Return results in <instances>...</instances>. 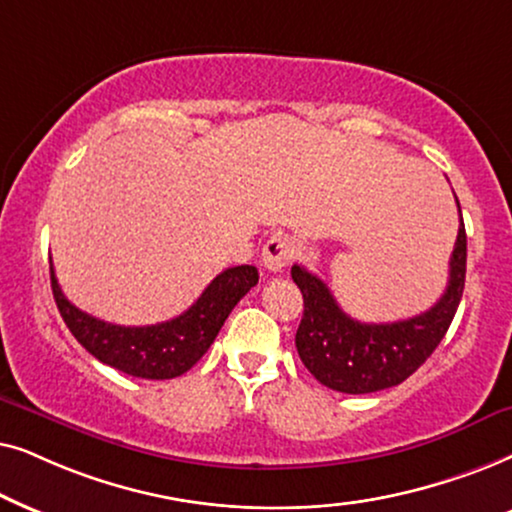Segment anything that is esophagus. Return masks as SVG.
<instances>
[{
	"label": "esophagus",
	"mask_w": 512,
	"mask_h": 512,
	"mask_svg": "<svg viewBox=\"0 0 512 512\" xmlns=\"http://www.w3.org/2000/svg\"><path fill=\"white\" fill-rule=\"evenodd\" d=\"M295 257V245H292L288 238L276 234L271 236L262 248V264L269 271H283L288 267V262Z\"/></svg>",
	"instance_id": "esophagus-1"
}]
</instances>
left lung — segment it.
<instances>
[{"label": "left lung", "instance_id": "1", "mask_svg": "<svg viewBox=\"0 0 512 512\" xmlns=\"http://www.w3.org/2000/svg\"><path fill=\"white\" fill-rule=\"evenodd\" d=\"M290 274L304 297L295 346L306 370L339 393L384 391L417 372L452 325L466 283V227L459 217L447 290L431 309L407 320L360 323L342 311L330 288L311 271L295 264Z\"/></svg>", "mask_w": 512, "mask_h": 512}]
</instances>
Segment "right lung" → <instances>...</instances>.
Returning <instances> with one entry per match:
<instances>
[{"mask_svg":"<svg viewBox=\"0 0 512 512\" xmlns=\"http://www.w3.org/2000/svg\"><path fill=\"white\" fill-rule=\"evenodd\" d=\"M260 281L255 267L224 269L185 313L166 323L126 327L105 323L77 309L60 290L51 269V288L60 316L74 339L114 370L140 379H175L199 363L215 342L231 309Z\"/></svg>","mask_w":512,"mask_h":512,"instance_id":"1","label":"right lung"}]
</instances>
